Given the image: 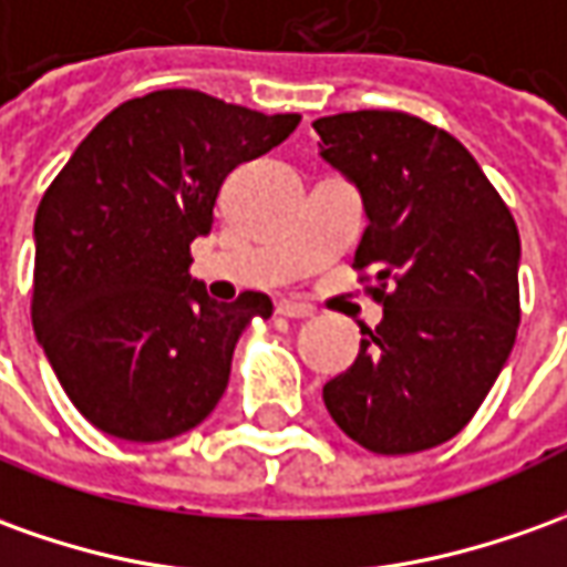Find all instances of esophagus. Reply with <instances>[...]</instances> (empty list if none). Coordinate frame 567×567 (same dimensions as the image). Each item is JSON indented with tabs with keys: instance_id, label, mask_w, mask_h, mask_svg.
I'll list each match as a JSON object with an SVG mask.
<instances>
[{
	"instance_id": "34e87169",
	"label": "esophagus",
	"mask_w": 567,
	"mask_h": 567,
	"mask_svg": "<svg viewBox=\"0 0 567 567\" xmlns=\"http://www.w3.org/2000/svg\"><path fill=\"white\" fill-rule=\"evenodd\" d=\"M277 315H280V318H311V315H315V308L306 306V302L280 299V302H277Z\"/></svg>"
}]
</instances>
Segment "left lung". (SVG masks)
Here are the masks:
<instances>
[{
	"label": "left lung",
	"instance_id": "8db88e82",
	"mask_svg": "<svg viewBox=\"0 0 567 567\" xmlns=\"http://www.w3.org/2000/svg\"><path fill=\"white\" fill-rule=\"evenodd\" d=\"M321 157L370 218L354 268L382 306L354 364L323 385L336 425L373 454H416L475 416L515 346L518 228L451 132L404 111L315 120Z\"/></svg>",
	"mask_w": 567,
	"mask_h": 567
}]
</instances>
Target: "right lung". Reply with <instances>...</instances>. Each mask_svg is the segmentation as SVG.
<instances>
[{"label":"right lung","instance_id":"1","mask_svg":"<svg viewBox=\"0 0 567 567\" xmlns=\"http://www.w3.org/2000/svg\"><path fill=\"white\" fill-rule=\"evenodd\" d=\"M299 120L159 89L107 113L42 194L33 330L101 432L175 439L225 395L237 339L275 306L265 292L209 299L187 275L190 244L213 228L228 172L268 154Z\"/></svg>","mask_w":567,"mask_h":567}]
</instances>
